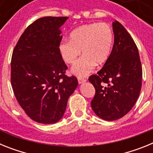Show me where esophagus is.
Segmentation results:
<instances>
[{
  "instance_id": "esophagus-1",
  "label": "esophagus",
  "mask_w": 153,
  "mask_h": 153,
  "mask_svg": "<svg viewBox=\"0 0 153 153\" xmlns=\"http://www.w3.org/2000/svg\"><path fill=\"white\" fill-rule=\"evenodd\" d=\"M86 79H84V78H82V77H78V83L80 84V83H83L84 82H86Z\"/></svg>"
}]
</instances>
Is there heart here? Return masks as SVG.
<instances>
[{"label":"heart","mask_w":153,"mask_h":153,"mask_svg":"<svg viewBox=\"0 0 153 153\" xmlns=\"http://www.w3.org/2000/svg\"><path fill=\"white\" fill-rule=\"evenodd\" d=\"M70 40H63L59 45L62 58L68 64L75 63L72 73L79 77L86 76L97 64L107 60L113 44V32L106 23H93L76 28L70 33Z\"/></svg>","instance_id":"1"}]
</instances>
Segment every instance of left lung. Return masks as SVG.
Masks as SVG:
<instances>
[{
  "instance_id": "left-lung-1",
  "label": "left lung",
  "mask_w": 153,
  "mask_h": 153,
  "mask_svg": "<svg viewBox=\"0 0 153 153\" xmlns=\"http://www.w3.org/2000/svg\"><path fill=\"white\" fill-rule=\"evenodd\" d=\"M113 30L111 53L97 75L89 77L96 90L92 109L107 121L122 118L132 109L141 91L143 76L139 51L132 36L117 21Z\"/></svg>"
}]
</instances>
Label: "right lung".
Wrapping results in <instances>:
<instances>
[{"instance_id": "add662e5", "label": "right lung", "mask_w": 153, "mask_h": 153, "mask_svg": "<svg viewBox=\"0 0 153 153\" xmlns=\"http://www.w3.org/2000/svg\"><path fill=\"white\" fill-rule=\"evenodd\" d=\"M68 17H44L26 28L11 57L10 82L17 102L28 117L51 124L63 117L68 98L76 90V76H67V66L59 45L60 27Z\"/></svg>"}]
</instances>
